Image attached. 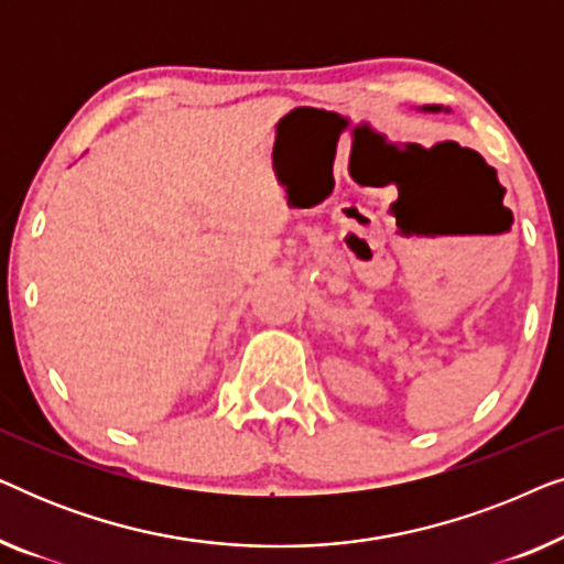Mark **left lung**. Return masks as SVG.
Instances as JSON below:
<instances>
[{"instance_id":"1","label":"left lung","mask_w":564,"mask_h":564,"mask_svg":"<svg viewBox=\"0 0 564 564\" xmlns=\"http://www.w3.org/2000/svg\"><path fill=\"white\" fill-rule=\"evenodd\" d=\"M423 110H426V112H442V107H438V105H429V107H423ZM446 112H449V110H446Z\"/></svg>"}]
</instances>
